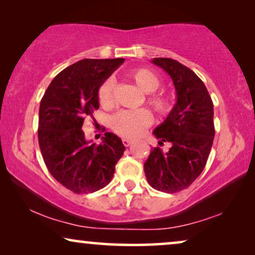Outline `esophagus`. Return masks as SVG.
Masks as SVG:
<instances>
[{
    "mask_svg": "<svg viewBox=\"0 0 255 255\" xmlns=\"http://www.w3.org/2000/svg\"><path fill=\"white\" fill-rule=\"evenodd\" d=\"M132 142H133V140H132V139H128V138H123V144H124V146H130Z\"/></svg>",
    "mask_w": 255,
    "mask_h": 255,
    "instance_id": "1",
    "label": "esophagus"
}]
</instances>
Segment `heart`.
Masks as SVG:
<instances>
[{
	"label": "heart",
	"mask_w": 255,
	"mask_h": 255,
	"mask_svg": "<svg viewBox=\"0 0 255 255\" xmlns=\"http://www.w3.org/2000/svg\"><path fill=\"white\" fill-rule=\"evenodd\" d=\"M128 79L141 90L147 94L146 102L153 108L160 116H166L173 109V101L169 95L156 92L160 86V80L155 73L147 68H135L128 73ZM115 82L113 79H107L100 86L97 97L99 102L104 107H109L114 102ZM153 121L151 113L146 109L123 110L111 117L110 124L113 130L122 137L135 138L140 135Z\"/></svg>",
	"instance_id": "1"
}]
</instances>
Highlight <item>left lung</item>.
<instances>
[{
	"instance_id": "1",
	"label": "left lung",
	"mask_w": 255,
	"mask_h": 255,
	"mask_svg": "<svg viewBox=\"0 0 255 255\" xmlns=\"http://www.w3.org/2000/svg\"><path fill=\"white\" fill-rule=\"evenodd\" d=\"M173 80L176 103L153 134L159 145L172 144L168 152L151 149L144 165L149 186L167 194L186 189L200 176L215 137L214 103L207 87L190 68L169 58H154Z\"/></svg>"
}]
</instances>
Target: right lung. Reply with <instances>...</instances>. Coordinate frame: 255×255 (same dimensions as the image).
<instances>
[{"label":"right lung","instance_id":"obj_1","mask_svg":"<svg viewBox=\"0 0 255 255\" xmlns=\"http://www.w3.org/2000/svg\"><path fill=\"white\" fill-rule=\"evenodd\" d=\"M124 62L117 59H83L59 73L39 107L38 141L51 175L75 194H90L110 182L125 146L106 132L100 145L85 138V117L99 109L100 86Z\"/></svg>","mask_w":255,"mask_h":255}]
</instances>
